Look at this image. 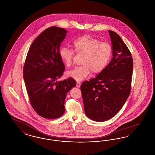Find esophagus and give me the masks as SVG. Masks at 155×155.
Listing matches in <instances>:
<instances>
[{"label": "esophagus", "instance_id": "obj_1", "mask_svg": "<svg viewBox=\"0 0 155 155\" xmlns=\"http://www.w3.org/2000/svg\"><path fill=\"white\" fill-rule=\"evenodd\" d=\"M80 86H81V83H80V82H77L76 87H77V88H79V87H80Z\"/></svg>", "mask_w": 155, "mask_h": 155}]
</instances>
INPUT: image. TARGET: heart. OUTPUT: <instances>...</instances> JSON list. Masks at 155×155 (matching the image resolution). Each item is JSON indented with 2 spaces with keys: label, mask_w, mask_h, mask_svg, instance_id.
<instances>
[{
  "label": "heart",
  "mask_w": 155,
  "mask_h": 155,
  "mask_svg": "<svg viewBox=\"0 0 155 155\" xmlns=\"http://www.w3.org/2000/svg\"><path fill=\"white\" fill-rule=\"evenodd\" d=\"M73 47L74 51L67 47H61L59 54L67 67L71 66L74 52L83 54L82 65L67 72L68 76L76 81L84 80L91 71L94 74L102 72L110 60L112 53L110 45L91 35H86L77 38L73 42Z\"/></svg>",
  "instance_id": "heart-1"
}]
</instances>
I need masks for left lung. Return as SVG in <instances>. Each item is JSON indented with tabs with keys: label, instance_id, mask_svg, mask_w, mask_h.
Segmentation results:
<instances>
[{
	"label": "left lung",
	"instance_id": "left-lung-1",
	"mask_svg": "<svg viewBox=\"0 0 155 155\" xmlns=\"http://www.w3.org/2000/svg\"><path fill=\"white\" fill-rule=\"evenodd\" d=\"M113 58L96 77L81 84L84 110L89 118L105 121L122 108L131 89L133 60L118 34L109 30Z\"/></svg>",
	"mask_w": 155,
	"mask_h": 155
}]
</instances>
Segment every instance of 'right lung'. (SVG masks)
<instances>
[{
	"label": "right lung",
	"mask_w": 155,
	"mask_h": 155,
	"mask_svg": "<svg viewBox=\"0 0 155 155\" xmlns=\"http://www.w3.org/2000/svg\"><path fill=\"white\" fill-rule=\"evenodd\" d=\"M67 31L58 27L44 30L31 45L23 68V77L30 103L37 114L54 119L64 113L67 92L76 85L71 77L58 81L65 66L59 54Z\"/></svg>",
	"instance_id": "right-lung-1"
}]
</instances>
